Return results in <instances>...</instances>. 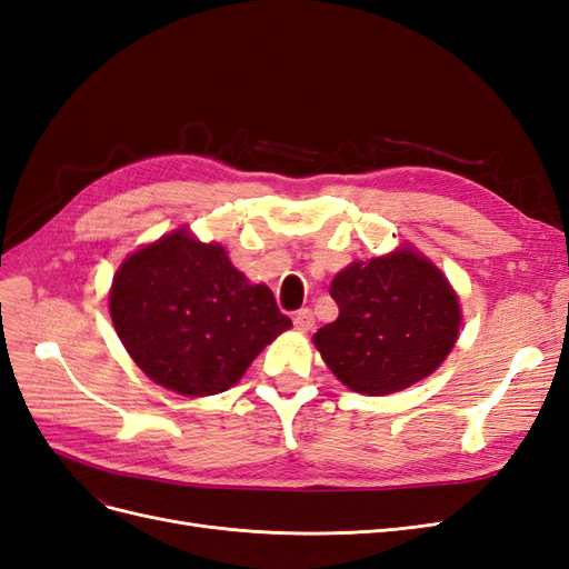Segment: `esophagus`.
<instances>
[{"label": "esophagus", "mask_w": 569, "mask_h": 569, "mask_svg": "<svg viewBox=\"0 0 569 569\" xmlns=\"http://www.w3.org/2000/svg\"><path fill=\"white\" fill-rule=\"evenodd\" d=\"M295 325H297V330H301V332L313 330L316 316H313L311 308H301V311H297V316H295Z\"/></svg>", "instance_id": "34e87169"}]
</instances>
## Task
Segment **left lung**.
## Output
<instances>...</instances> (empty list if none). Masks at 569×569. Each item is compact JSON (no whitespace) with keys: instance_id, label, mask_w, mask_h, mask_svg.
<instances>
[{"instance_id":"left-lung-1","label":"left lung","mask_w":569,"mask_h":569,"mask_svg":"<svg viewBox=\"0 0 569 569\" xmlns=\"http://www.w3.org/2000/svg\"><path fill=\"white\" fill-rule=\"evenodd\" d=\"M339 318L313 335L341 385L368 396L401 391L451 353L460 303L443 272L412 247L356 261L335 274Z\"/></svg>"}]
</instances>
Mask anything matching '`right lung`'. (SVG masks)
Wrapping results in <instances>:
<instances>
[{
	"label": "right lung",
	"mask_w": 569,
	"mask_h": 569,
	"mask_svg": "<svg viewBox=\"0 0 569 569\" xmlns=\"http://www.w3.org/2000/svg\"><path fill=\"white\" fill-rule=\"evenodd\" d=\"M109 308L137 368L182 396L230 389L291 327L266 284H251L226 249L199 242L187 228L120 263Z\"/></svg>",
	"instance_id": "right-lung-1"
}]
</instances>
